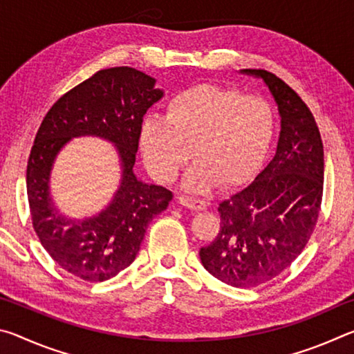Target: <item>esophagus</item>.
I'll return each mask as SVG.
<instances>
[{
    "label": "esophagus",
    "mask_w": 354,
    "mask_h": 354,
    "mask_svg": "<svg viewBox=\"0 0 354 354\" xmlns=\"http://www.w3.org/2000/svg\"><path fill=\"white\" fill-rule=\"evenodd\" d=\"M176 201L178 205L187 207L190 211H203V209H206L205 201H201L198 198H192V196H178Z\"/></svg>",
    "instance_id": "1"
}]
</instances>
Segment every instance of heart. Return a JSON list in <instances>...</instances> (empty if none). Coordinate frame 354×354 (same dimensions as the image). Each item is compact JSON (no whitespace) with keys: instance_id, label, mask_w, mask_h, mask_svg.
I'll list each match as a JSON object with an SVG mask.
<instances>
[{"instance_id":"heart-1","label":"heart","mask_w":354,"mask_h":354,"mask_svg":"<svg viewBox=\"0 0 354 354\" xmlns=\"http://www.w3.org/2000/svg\"><path fill=\"white\" fill-rule=\"evenodd\" d=\"M273 129V112L263 100L200 84L173 95L164 118L143 122L140 148L148 171L162 184L175 181L192 156L196 164L184 187L206 192L215 183L232 187L247 181L270 147Z\"/></svg>"}]
</instances>
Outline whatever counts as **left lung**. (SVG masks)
Wrapping results in <instances>:
<instances>
[{
	"instance_id": "left-lung-1",
	"label": "left lung",
	"mask_w": 354,
	"mask_h": 354,
	"mask_svg": "<svg viewBox=\"0 0 354 354\" xmlns=\"http://www.w3.org/2000/svg\"><path fill=\"white\" fill-rule=\"evenodd\" d=\"M261 76L281 113L274 158L248 187L218 205L220 231L200 257L206 270L232 287L277 278L306 247L323 196V143L313 112L298 93L267 70Z\"/></svg>"
}]
</instances>
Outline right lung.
I'll return each mask as SVG.
<instances>
[{"instance_id": "right-lung-1", "label": "right lung", "mask_w": 354, "mask_h": 354, "mask_svg": "<svg viewBox=\"0 0 354 354\" xmlns=\"http://www.w3.org/2000/svg\"><path fill=\"white\" fill-rule=\"evenodd\" d=\"M162 92L154 80L131 67L98 70L64 93L41 122L28 159L26 190L35 234L62 270L98 283L129 267L145 231L165 211L173 194L136 178L143 115ZM93 133L116 143L124 179L110 207L97 218L71 222L52 206L47 181L52 160L71 136Z\"/></svg>"}]
</instances>
